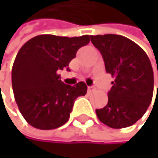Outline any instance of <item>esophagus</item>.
<instances>
[{
	"label": "esophagus",
	"instance_id": "obj_1",
	"mask_svg": "<svg viewBox=\"0 0 158 158\" xmlns=\"http://www.w3.org/2000/svg\"><path fill=\"white\" fill-rule=\"evenodd\" d=\"M94 89H95L94 86H88V90H89V91H93Z\"/></svg>",
	"mask_w": 158,
	"mask_h": 158
}]
</instances>
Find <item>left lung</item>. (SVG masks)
I'll return each instance as SVG.
<instances>
[{"label":"left lung","mask_w":158,"mask_h":158,"mask_svg":"<svg viewBox=\"0 0 158 158\" xmlns=\"http://www.w3.org/2000/svg\"><path fill=\"white\" fill-rule=\"evenodd\" d=\"M90 38L101 53L106 72L114 78L108 92V103L96 110L97 116L114 129L132 126L142 118L153 98L151 61L144 50L126 37L106 34Z\"/></svg>","instance_id":"obj_1"}]
</instances>
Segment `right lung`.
Returning <instances> with one entry per match:
<instances>
[{
    "label": "right lung",
    "mask_w": 158,
    "mask_h": 158,
    "mask_svg": "<svg viewBox=\"0 0 158 158\" xmlns=\"http://www.w3.org/2000/svg\"><path fill=\"white\" fill-rule=\"evenodd\" d=\"M89 41V35H39L19 50L12 67V88L21 114L31 126L52 130L68 121L76 98L86 94L87 86L82 81L64 84L59 71H70L77 51Z\"/></svg>",
    "instance_id": "1"
}]
</instances>
